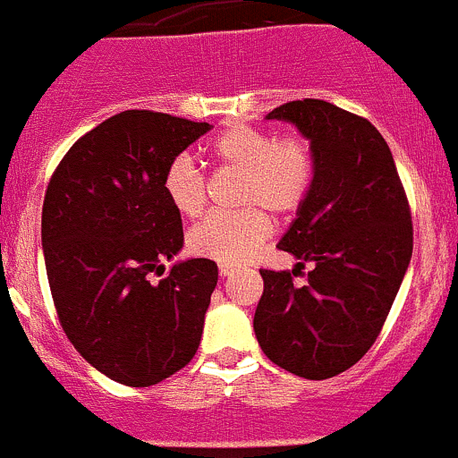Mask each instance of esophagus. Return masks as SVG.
<instances>
[{"mask_svg": "<svg viewBox=\"0 0 458 458\" xmlns=\"http://www.w3.org/2000/svg\"><path fill=\"white\" fill-rule=\"evenodd\" d=\"M233 272H234V267L228 266V263H221V266H219V275L221 276H230Z\"/></svg>", "mask_w": 458, "mask_h": 458, "instance_id": "34e87169", "label": "esophagus"}]
</instances>
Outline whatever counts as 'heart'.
Listing matches in <instances>:
<instances>
[{"instance_id": "obj_1", "label": "heart", "mask_w": 458, "mask_h": 458, "mask_svg": "<svg viewBox=\"0 0 458 458\" xmlns=\"http://www.w3.org/2000/svg\"><path fill=\"white\" fill-rule=\"evenodd\" d=\"M210 157L221 168L243 174L239 201L242 212H215L191 233V250L212 261H248L270 237V216L293 215L308 199L315 183V155L303 137H279L266 128L234 123L210 146ZM164 195L182 216L195 219L206 208V179L188 157H177L165 168Z\"/></svg>"}]
</instances>
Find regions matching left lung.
Segmentation results:
<instances>
[{"label":"left lung","mask_w":458,"mask_h":458,"mask_svg":"<svg viewBox=\"0 0 458 458\" xmlns=\"http://www.w3.org/2000/svg\"><path fill=\"white\" fill-rule=\"evenodd\" d=\"M266 119L293 123L315 155L310 195L276 246L315 267L301 288L294 270H259L252 326L272 363L321 381L377 341L412 257V216L390 148L368 119L321 99L290 101Z\"/></svg>","instance_id":"8db88e82"}]
</instances>
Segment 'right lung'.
Segmentation results:
<instances>
[{
    "label": "right lung",
    "instance_id": "right-lung-1",
    "mask_svg": "<svg viewBox=\"0 0 458 458\" xmlns=\"http://www.w3.org/2000/svg\"><path fill=\"white\" fill-rule=\"evenodd\" d=\"M210 128L119 113L72 143L46 191L41 246L59 321L77 352L123 386H155L199 348L216 263L186 259L159 284L148 276L183 248L165 168Z\"/></svg>",
    "mask_w": 458,
    "mask_h": 458
}]
</instances>
